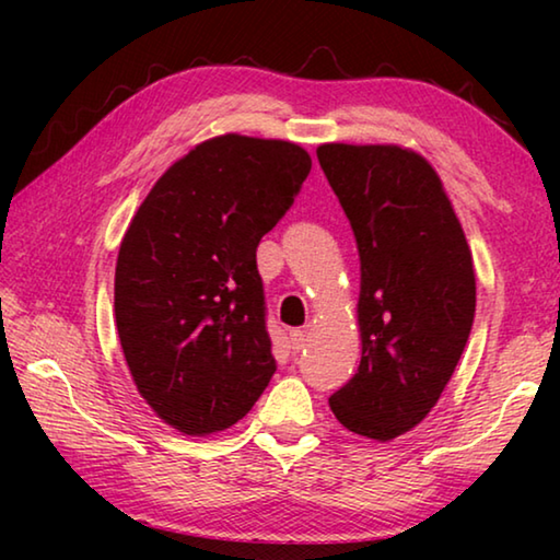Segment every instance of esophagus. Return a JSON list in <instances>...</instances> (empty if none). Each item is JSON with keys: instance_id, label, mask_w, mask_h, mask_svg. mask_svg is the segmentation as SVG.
Here are the masks:
<instances>
[{"instance_id": "obj_1", "label": "esophagus", "mask_w": 560, "mask_h": 560, "mask_svg": "<svg viewBox=\"0 0 560 560\" xmlns=\"http://www.w3.org/2000/svg\"><path fill=\"white\" fill-rule=\"evenodd\" d=\"M303 343H306V330H301V328L289 330V346H291L293 353H299Z\"/></svg>"}]
</instances>
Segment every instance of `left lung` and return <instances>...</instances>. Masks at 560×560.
Wrapping results in <instances>:
<instances>
[{
  "label": "left lung",
  "mask_w": 560,
  "mask_h": 560,
  "mask_svg": "<svg viewBox=\"0 0 560 560\" xmlns=\"http://www.w3.org/2000/svg\"><path fill=\"white\" fill-rule=\"evenodd\" d=\"M360 257L358 373L328 397L346 430L387 442L438 405L477 308L474 261L434 167L400 145L316 150Z\"/></svg>",
  "instance_id": "left-lung-1"
}]
</instances>
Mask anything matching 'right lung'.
Returning <instances> with one entry per match:
<instances>
[{
	"instance_id": "add662e5",
	"label": "right lung",
	"mask_w": 560,
	"mask_h": 560,
	"mask_svg": "<svg viewBox=\"0 0 560 560\" xmlns=\"http://www.w3.org/2000/svg\"><path fill=\"white\" fill-rule=\"evenodd\" d=\"M311 173L289 140L217 136L165 170L120 242L116 326L138 393L192 438L242 420L277 360L257 246Z\"/></svg>"
}]
</instances>
